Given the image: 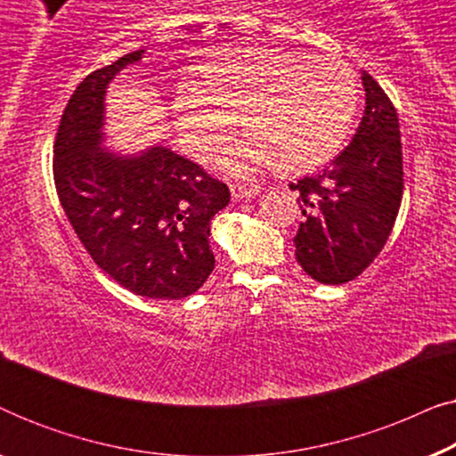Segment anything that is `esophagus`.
Wrapping results in <instances>:
<instances>
[{"instance_id": "1", "label": "esophagus", "mask_w": 456, "mask_h": 456, "mask_svg": "<svg viewBox=\"0 0 456 456\" xmlns=\"http://www.w3.org/2000/svg\"><path fill=\"white\" fill-rule=\"evenodd\" d=\"M230 192H232V199H236V201H242V199H251L255 195H259V189L257 186L234 183V184H230Z\"/></svg>"}]
</instances>
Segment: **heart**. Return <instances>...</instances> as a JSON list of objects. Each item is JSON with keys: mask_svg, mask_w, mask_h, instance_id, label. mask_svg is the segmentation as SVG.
<instances>
[{"mask_svg": "<svg viewBox=\"0 0 456 456\" xmlns=\"http://www.w3.org/2000/svg\"><path fill=\"white\" fill-rule=\"evenodd\" d=\"M359 108V80L338 58L247 47L211 55L176 95V116L199 155L226 145L239 118L242 170L305 172L345 147Z\"/></svg>", "mask_w": 456, "mask_h": 456, "instance_id": "1", "label": "heart"}]
</instances>
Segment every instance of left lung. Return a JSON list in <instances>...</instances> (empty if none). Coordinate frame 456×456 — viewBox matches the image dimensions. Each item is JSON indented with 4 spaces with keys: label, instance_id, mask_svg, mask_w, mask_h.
Returning <instances> with one entry per match:
<instances>
[{
    "label": "left lung",
    "instance_id": "8db88e82",
    "mask_svg": "<svg viewBox=\"0 0 456 456\" xmlns=\"http://www.w3.org/2000/svg\"><path fill=\"white\" fill-rule=\"evenodd\" d=\"M365 111L338 158L322 174L290 183L305 222L295 236L298 265L323 284L351 282L371 265L395 228L404 172L396 108L363 72Z\"/></svg>",
    "mask_w": 456,
    "mask_h": 456
}]
</instances>
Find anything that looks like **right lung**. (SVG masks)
<instances>
[{
    "label": "right lung",
    "instance_id": "1",
    "mask_svg": "<svg viewBox=\"0 0 456 456\" xmlns=\"http://www.w3.org/2000/svg\"><path fill=\"white\" fill-rule=\"evenodd\" d=\"M142 52L91 72L72 93L53 142V183L78 240L111 280L139 297L183 298L214 272L209 222L230 191L166 147L139 158L99 147L105 86Z\"/></svg>",
    "mask_w": 456,
    "mask_h": 456
}]
</instances>
